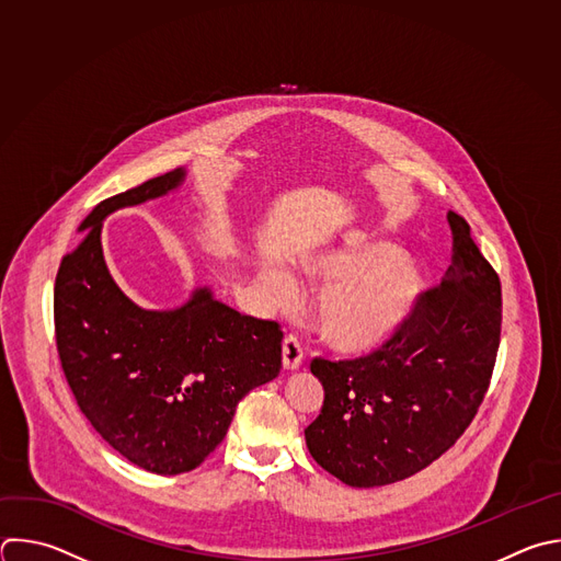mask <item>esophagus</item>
<instances>
[{"instance_id": "esophagus-1", "label": "esophagus", "mask_w": 561, "mask_h": 561, "mask_svg": "<svg viewBox=\"0 0 561 561\" xmlns=\"http://www.w3.org/2000/svg\"><path fill=\"white\" fill-rule=\"evenodd\" d=\"M282 356H284V367L286 369H297L301 365V360H304V345H301V339L295 332L284 336Z\"/></svg>"}]
</instances>
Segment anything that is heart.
Segmentation results:
<instances>
[{
	"label": "heart",
	"mask_w": 561,
	"mask_h": 561,
	"mask_svg": "<svg viewBox=\"0 0 561 561\" xmlns=\"http://www.w3.org/2000/svg\"><path fill=\"white\" fill-rule=\"evenodd\" d=\"M310 273L332 282L317 301L323 339L343 352L381 345L412 310L421 293V275L394 244L354 236L343 249L323 255ZM266 286L290 297L295 282L286 271L268 268Z\"/></svg>",
	"instance_id": "b5f03b06"
}]
</instances>
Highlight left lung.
Here are the masks:
<instances>
[{"mask_svg": "<svg viewBox=\"0 0 561 561\" xmlns=\"http://www.w3.org/2000/svg\"><path fill=\"white\" fill-rule=\"evenodd\" d=\"M451 266L423 290L397 330L371 352L314 356L321 414L306 427L310 456L358 489L405 480L465 434L484 401L500 347L502 288L456 211Z\"/></svg>", "mask_w": 561, "mask_h": 561, "instance_id": "1", "label": "left lung"}]
</instances>
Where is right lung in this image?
I'll list each match as a JSON object with an SVG mask.
<instances>
[{"label": "right lung", "instance_id": "right-lung-1", "mask_svg": "<svg viewBox=\"0 0 561 561\" xmlns=\"http://www.w3.org/2000/svg\"><path fill=\"white\" fill-rule=\"evenodd\" d=\"M173 169L99 203L55 279V336L66 381L101 438L136 467L178 476L225 440L238 403L282 369V325L198 288L178 310H142L114 284L103 218L164 196Z\"/></svg>", "mask_w": 561, "mask_h": 561}]
</instances>
